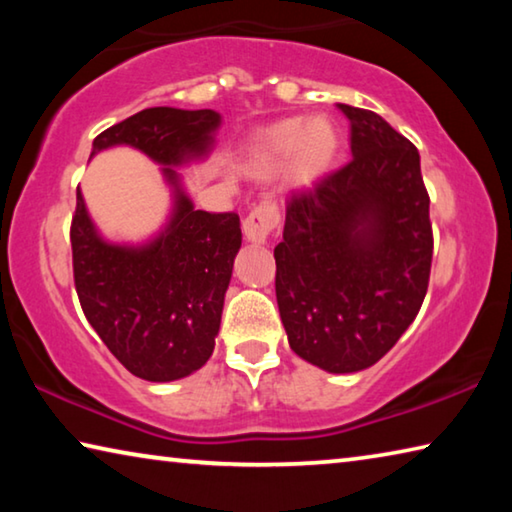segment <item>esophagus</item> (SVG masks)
<instances>
[{"label":"esophagus","mask_w":512,"mask_h":512,"mask_svg":"<svg viewBox=\"0 0 512 512\" xmlns=\"http://www.w3.org/2000/svg\"><path fill=\"white\" fill-rule=\"evenodd\" d=\"M277 223H280V210H277L273 198L266 196L244 219V235L253 244H264L271 237V232L277 228Z\"/></svg>","instance_id":"obj_1"}]
</instances>
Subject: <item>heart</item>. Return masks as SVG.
<instances>
[{
  "label": "heart",
  "instance_id": "b5f03b06",
  "mask_svg": "<svg viewBox=\"0 0 512 512\" xmlns=\"http://www.w3.org/2000/svg\"><path fill=\"white\" fill-rule=\"evenodd\" d=\"M339 131L327 117H287L257 137L250 173L271 176L289 160V180L296 187L314 185L339 153Z\"/></svg>",
  "mask_w": 512,
  "mask_h": 512
}]
</instances>
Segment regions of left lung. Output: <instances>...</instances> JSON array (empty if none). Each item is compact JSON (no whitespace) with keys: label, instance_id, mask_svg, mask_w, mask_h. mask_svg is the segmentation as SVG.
<instances>
[{"label":"left lung","instance_id":"obj_1","mask_svg":"<svg viewBox=\"0 0 512 512\" xmlns=\"http://www.w3.org/2000/svg\"><path fill=\"white\" fill-rule=\"evenodd\" d=\"M339 110L352 160L291 194L275 296L291 350L341 375L377 363L418 316L433 232L418 149L377 112Z\"/></svg>","mask_w":512,"mask_h":512}]
</instances>
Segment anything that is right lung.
Segmentation results:
<instances>
[{
  "label": "right lung",
  "instance_id": "add662e5",
  "mask_svg": "<svg viewBox=\"0 0 512 512\" xmlns=\"http://www.w3.org/2000/svg\"><path fill=\"white\" fill-rule=\"evenodd\" d=\"M219 124L214 110L160 106L94 137L92 155L126 144L162 164L173 187V212L149 244H108L76 189L69 239L83 314L121 366L146 381L192 375L212 357L219 334L223 298L241 248L239 216L194 210L176 171L210 153Z\"/></svg>",
  "mask_w": 512,
  "mask_h": 512
}]
</instances>
